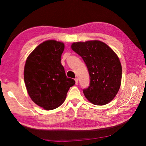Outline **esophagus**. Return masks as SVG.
Instances as JSON below:
<instances>
[{"label": "esophagus", "mask_w": 146, "mask_h": 146, "mask_svg": "<svg viewBox=\"0 0 146 146\" xmlns=\"http://www.w3.org/2000/svg\"><path fill=\"white\" fill-rule=\"evenodd\" d=\"M75 84H78V79L77 78H75Z\"/></svg>", "instance_id": "obj_1"}]
</instances>
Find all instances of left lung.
<instances>
[{
    "mask_svg": "<svg viewBox=\"0 0 146 146\" xmlns=\"http://www.w3.org/2000/svg\"><path fill=\"white\" fill-rule=\"evenodd\" d=\"M71 48L83 59L90 76L89 86L83 89L92 104L104 105L116 96L121 86L122 67L117 55L103 42H76Z\"/></svg>",
    "mask_w": 146,
    "mask_h": 146,
    "instance_id": "1",
    "label": "left lung"
}]
</instances>
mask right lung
<instances>
[{
    "label": "right lung",
    "mask_w": 146,
    "mask_h": 146,
    "mask_svg": "<svg viewBox=\"0 0 146 146\" xmlns=\"http://www.w3.org/2000/svg\"><path fill=\"white\" fill-rule=\"evenodd\" d=\"M64 49L62 42L48 40L29 55L24 68V81L31 100L44 110L61 105L75 81L68 78L61 64Z\"/></svg>",
    "instance_id": "right-lung-1"
}]
</instances>
